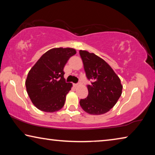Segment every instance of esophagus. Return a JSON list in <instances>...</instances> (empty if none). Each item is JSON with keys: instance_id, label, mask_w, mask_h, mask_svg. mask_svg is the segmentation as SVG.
<instances>
[{"instance_id": "34e87169", "label": "esophagus", "mask_w": 155, "mask_h": 155, "mask_svg": "<svg viewBox=\"0 0 155 155\" xmlns=\"http://www.w3.org/2000/svg\"><path fill=\"white\" fill-rule=\"evenodd\" d=\"M81 80L80 79V78H78L77 82L74 83V86H77V85H78V84H81Z\"/></svg>"}]
</instances>
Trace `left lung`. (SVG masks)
<instances>
[{
  "mask_svg": "<svg viewBox=\"0 0 155 155\" xmlns=\"http://www.w3.org/2000/svg\"><path fill=\"white\" fill-rule=\"evenodd\" d=\"M87 81V97L80 100L84 111L91 115L108 112L121 96L122 85L118 76L101 57L87 51H79Z\"/></svg>",
  "mask_w": 155,
  "mask_h": 155,
  "instance_id": "left-lung-1",
  "label": "left lung"
}]
</instances>
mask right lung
Instances as JSON below:
<instances>
[{"instance_id": "add662e5", "label": "right lung", "mask_w": 155, "mask_h": 155, "mask_svg": "<svg viewBox=\"0 0 155 155\" xmlns=\"http://www.w3.org/2000/svg\"><path fill=\"white\" fill-rule=\"evenodd\" d=\"M76 53L71 48H54L43 54L28 73L25 85L31 102L45 112L64 107L72 83L64 78V66Z\"/></svg>"}]
</instances>
